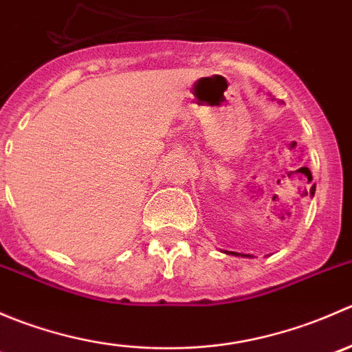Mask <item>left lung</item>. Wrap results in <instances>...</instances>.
Returning <instances> with one entry per match:
<instances>
[{
    "label": "left lung",
    "mask_w": 352,
    "mask_h": 352,
    "mask_svg": "<svg viewBox=\"0 0 352 352\" xmlns=\"http://www.w3.org/2000/svg\"><path fill=\"white\" fill-rule=\"evenodd\" d=\"M305 194H307V192H305ZM314 194H315V186L310 189V196H311V197H314ZM221 252H225L226 255H236V257H248V258L252 257V255H248V254H239V252H230V250H221Z\"/></svg>",
    "instance_id": "8db88e82"
}]
</instances>
